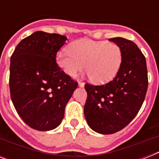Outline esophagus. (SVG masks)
<instances>
[{
	"label": "esophagus",
	"mask_w": 159,
	"mask_h": 159,
	"mask_svg": "<svg viewBox=\"0 0 159 159\" xmlns=\"http://www.w3.org/2000/svg\"><path fill=\"white\" fill-rule=\"evenodd\" d=\"M78 86H79L80 87H84V86H85V84L84 83H83V82H78Z\"/></svg>",
	"instance_id": "obj_1"
}]
</instances>
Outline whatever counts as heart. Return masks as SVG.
Wrapping results in <instances>:
<instances>
[{"label":"heart","mask_w":159,"mask_h":159,"mask_svg":"<svg viewBox=\"0 0 159 159\" xmlns=\"http://www.w3.org/2000/svg\"><path fill=\"white\" fill-rule=\"evenodd\" d=\"M68 49L70 52L57 53V65L72 77L84 67L96 84H105L113 79L122 62L121 48L115 43L82 39L71 43Z\"/></svg>","instance_id":"obj_1"}]
</instances>
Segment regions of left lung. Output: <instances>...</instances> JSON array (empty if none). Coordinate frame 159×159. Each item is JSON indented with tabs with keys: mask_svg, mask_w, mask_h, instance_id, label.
<instances>
[{
	"mask_svg": "<svg viewBox=\"0 0 159 159\" xmlns=\"http://www.w3.org/2000/svg\"><path fill=\"white\" fill-rule=\"evenodd\" d=\"M109 40L122 51L119 72L106 84L85 85V118L90 128L102 134L116 133L128 125L140 110L148 89L145 57L138 46L120 37Z\"/></svg>",
	"mask_w": 159,
	"mask_h": 159,
	"instance_id": "left-lung-1",
	"label": "left lung"
}]
</instances>
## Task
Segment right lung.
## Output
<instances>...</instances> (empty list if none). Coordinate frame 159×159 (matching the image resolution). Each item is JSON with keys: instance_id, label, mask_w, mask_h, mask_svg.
I'll return each instance as SVG.
<instances>
[{"instance_id": "add662e5", "label": "right lung", "mask_w": 159, "mask_h": 159, "mask_svg": "<svg viewBox=\"0 0 159 159\" xmlns=\"http://www.w3.org/2000/svg\"><path fill=\"white\" fill-rule=\"evenodd\" d=\"M67 39L58 34L37 31L22 39L11 55V101L24 122L37 130L59 125L77 87L56 62L57 51Z\"/></svg>"}]
</instances>
